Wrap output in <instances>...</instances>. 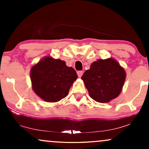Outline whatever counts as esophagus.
Masks as SVG:
<instances>
[{
  "mask_svg": "<svg viewBox=\"0 0 149 149\" xmlns=\"http://www.w3.org/2000/svg\"><path fill=\"white\" fill-rule=\"evenodd\" d=\"M77 74H78V77H81L82 76V75L83 74V71H77Z\"/></svg>",
  "mask_w": 149,
  "mask_h": 149,
  "instance_id": "1",
  "label": "esophagus"
}]
</instances>
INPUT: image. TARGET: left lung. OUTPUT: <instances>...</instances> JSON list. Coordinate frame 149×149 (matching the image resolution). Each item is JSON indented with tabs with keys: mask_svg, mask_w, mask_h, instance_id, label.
<instances>
[{
	"mask_svg": "<svg viewBox=\"0 0 149 149\" xmlns=\"http://www.w3.org/2000/svg\"><path fill=\"white\" fill-rule=\"evenodd\" d=\"M125 71L113 59H98L81 77L92 99L107 103L119 95L125 80Z\"/></svg>",
	"mask_w": 149,
	"mask_h": 149,
	"instance_id": "8db88e82",
	"label": "left lung"
}]
</instances>
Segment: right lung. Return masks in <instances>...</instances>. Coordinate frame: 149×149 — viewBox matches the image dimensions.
I'll list each match as a JSON object with an SVG mask.
<instances>
[{
	"label": "right lung",
	"mask_w": 149,
	"mask_h": 149,
	"mask_svg": "<svg viewBox=\"0 0 149 149\" xmlns=\"http://www.w3.org/2000/svg\"><path fill=\"white\" fill-rule=\"evenodd\" d=\"M76 71L60 59L47 57L32 67L31 80L36 94L48 102H56L67 96Z\"/></svg>",
	"instance_id": "add662e5"
}]
</instances>
